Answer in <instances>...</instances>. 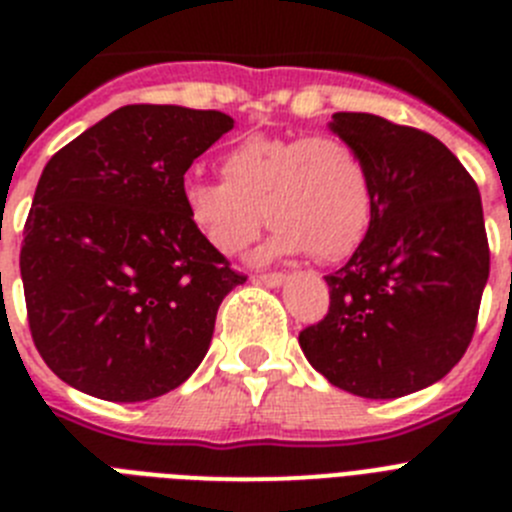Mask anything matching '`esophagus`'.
Here are the masks:
<instances>
[{"label": "esophagus", "instance_id": "1", "mask_svg": "<svg viewBox=\"0 0 512 512\" xmlns=\"http://www.w3.org/2000/svg\"><path fill=\"white\" fill-rule=\"evenodd\" d=\"M284 274L282 271H269V274H256V282L266 284V287H279L284 282Z\"/></svg>", "mask_w": 512, "mask_h": 512}]
</instances>
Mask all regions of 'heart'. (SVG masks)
<instances>
[{"instance_id": "b5f03b06", "label": "heart", "mask_w": 512, "mask_h": 512, "mask_svg": "<svg viewBox=\"0 0 512 512\" xmlns=\"http://www.w3.org/2000/svg\"><path fill=\"white\" fill-rule=\"evenodd\" d=\"M223 182L187 179L189 225L220 256L246 251L266 223L264 256L310 251L341 261L372 228L374 176L359 148L338 135H248L220 158Z\"/></svg>"}]
</instances>
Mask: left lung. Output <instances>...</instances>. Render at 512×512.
Wrapping results in <instances>:
<instances>
[{"label":"left lung","mask_w":512,"mask_h":512,"mask_svg":"<svg viewBox=\"0 0 512 512\" xmlns=\"http://www.w3.org/2000/svg\"><path fill=\"white\" fill-rule=\"evenodd\" d=\"M338 138L372 169V228L328 274L330 307L300 346L333 387L392 400L438 382L477 328L490 277L479 189L459 158L425 130L369 112H336Z\"/></svg>","instance_id":"left-lung-1"}]
</instances>
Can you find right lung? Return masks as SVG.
<instances>
[{
  "mask_svg": "<svg viewBox=\"0 0 512 512\" xmlns=\"http://www.w3.org/2000/svg\"><path fill=\"white\" fill-rule=\"evenodd\" d=\"M233 117L125 104L45 164L20 274L33 343L63 382L110 402L176 390L246 282L189 225L184 174Z\"/></svg>",
  "mask_w": 512,
  "mask_h": 512,
  "instance_id": "obj_1",
  "label": "right lung"
}]
</instances>
